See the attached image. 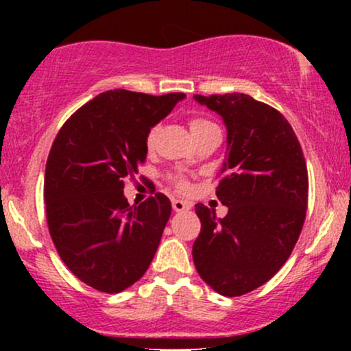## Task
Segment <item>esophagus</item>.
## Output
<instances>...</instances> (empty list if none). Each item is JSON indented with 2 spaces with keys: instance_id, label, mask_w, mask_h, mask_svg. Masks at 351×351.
I'll use <instances>...</instances> for the list:
<instances>
[{
  "instance_id": "esophagus-1",
  "label": "esophagus",
  "mask_w": 351,
  "mask_h": 351,
  "mask_svg": "<svg viewBox=\"0 0 351 351\" xmlns=\"http://www.w3.org/2000/svg\"><path fill=\"white\" fill-rule=\"evenodd\" d=\"M171 206L176 213H181V211H188V209L191 208V203H189V201H183V199H173Z\"/></svg>"
}]
</instances>
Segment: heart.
Returning <instances> with one entry per match:
<instances>
[{
    "label": "heart",
    "instance_id": "1",
    "mask_svg": "<svg viewBox=\"0 0 351 351\" xmlns=\"http://www.w3.org/2000/svg\"><path fill=\"white\" fill-rule=\"evenodd\" d=\"M209 125H213V123L206 119H199V117H195V119L189 120V128H191V134H195V132H198L204 127H209ZM156 134H158V127H152L150 132H148V135H147V145H153V142H155V138H156ZM175 181H176V186L181 189H184L188 186L186 181H184L183 178H176Z\"/></svg>",
    "mask_w": 351,
    "mask_h": 351
}]
</instances>
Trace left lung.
Returning <instances> with one entry per match:
<instances>
[{
	"instance_id": "8db88e82",
	"label": "left lung",
	"mask_w": 351,
	"mask_h": 351,
	"mask_svg": "<svg viewBox=\"0 0 351 351\" xmlns=\"http://www.w3.org/2000/svg\"><path fill=\"white\" fill-rule=\"evenodd\" d=\"M221 115L226 158L216 196L228 215L196 204L201 232L193 263L211 289L237 297L265 284L291 256L305 221L308 176L302 147L285 117L245 94L195 95Z\"/></svg>"
}]
</instances>
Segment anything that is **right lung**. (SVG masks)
I'll list each match as a JSON object with an SVG mask.
<instances>
[{"label":"right lung","mask_w":351,"mask_h":351,"mask_svg":"<svg viewBox=\"0 0 351 351\" xmlns=\"http://www.w3.org/2000/svg\"><path fill=\"white\" fill-rule=\"evenodd\" d=\"M186 95L107 90L62 125L44 176L47 226L60 259L100 292H122L147 272L171 203L155 193L138 206L123 195L147 160V135Z\"/></svg>","instance_id":"right-lung-1"}]
</instances>
